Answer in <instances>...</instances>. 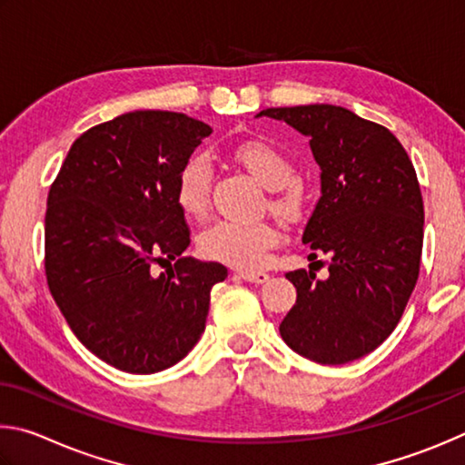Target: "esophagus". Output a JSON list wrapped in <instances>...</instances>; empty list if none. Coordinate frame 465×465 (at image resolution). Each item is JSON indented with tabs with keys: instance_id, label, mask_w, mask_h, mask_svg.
<instances>
[{
	"instance_id": "esophagus-1",
	"label": "esophagus",
	"mask_w": 465,
	"mask_h": 465,
	"mask_svg": "<svg viewBox=\"0 0 465 465\" xmlns=\"http://www.w3.org/2000/svg\"><path fill=\"white\" fill-rule=\"evenodd\" d=\"M237 275L241 280L251 282V283H265L267 280H270V275H267L265 272H239Z\"/></svg>"
}]
</instances>
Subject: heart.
<instances>
[{"label":"heart","instance_id":"obj_1","mask_svg":"<svg viewBox=\"0 0 465 465\" xmlns=\"http://www.w3.org/2000/svg\"><path fill=\"white\" fill-rule=\"evenodd\" d=\"M234 157L265 190L283 193L273 200V210L286 218H294L302 210V195L290 183L294 182V163L278 146L265 141H247L237 146ZM212 161L206 154H195L179 171L175 182V200L185 216L202 218L210 206ZM280 234L267 223H237L216 220L203 228L198 247L203 257L226 263L237 270H259L265 263L267 251L278 242Z\"/></svg>","mask_w":465,"mask_h":465}]
</instances>
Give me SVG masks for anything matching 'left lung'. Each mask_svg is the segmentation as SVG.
Masks as SVG:
<instances>
[{
    "mask_svg": "<svg viewBox=\"0 0 465 465\" xmlns=\"http://www.w3.org/2000/svg\"><path fill=\"white\" fill-rule=\"evenodd\" d=\"M311 138L321 198L302 242L329 257V278L286 273L298 292L280 324L290 349L322 365L371 353L390 337L419 280L422 195L404 146L388 128L331 104L267 108Z\"/></svg>",
    "mask_w": 465,
    "mask_h": 465,
    "instance_id": "8db88e82",
    "label": "left lung"
}]
</instances>
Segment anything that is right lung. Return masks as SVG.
I'll list each match as a JSON object with an SVG mask.
<instances>
[{
  "instance_id": "obj_1",
  "label": "right lung",
  "mask_w": 465,
  "mask_h": 465,
  "mask_svg": "<svg viewBox=\"0 0 465 465\" xmlns=\"http://www.w3.org/2000/svg\"><path fill=\"white\" fill-rule=\"evenodd\" d=\"M212 128L179 112L136 110L89 128L67 153L45 216L48 290L75 337L128 373L192 351L210 290L228 272L182 257L190 228L175 182ZM176 265L157 276L154 262Z\"/></svg>"
}]
</instances>
